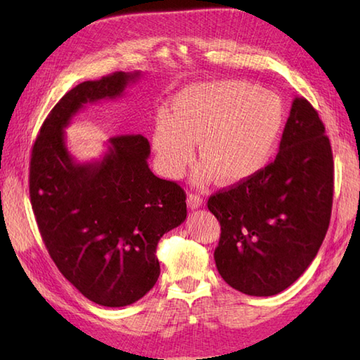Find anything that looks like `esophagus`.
Returning a JSON list of instances; mask_svg holds the SVG:
<instances>
[{
  "mask_svg": "<svg viewBox=\"0 0 360 360\" xmlns=\"http://www.w3.org/2000/svg\"><path fill=\"white\" fill-rule=\"evenodd\" d=\"M187 204H188V207L192 209V210L200 209L201 205H202V198H201V195H198V193H188V196H187Z\"/></svg>",
  "mask_w": 360,
  "mask_h": 360,
  "instance_id": "esophagus-1",
  "label": "esophagus"
}]
</instances>
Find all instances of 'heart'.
<instances>
[{"label":"heart","instance_id":"1","mask_svg":"<svg viewBox=\"0 0 360 360\" xmlns=\"http://www.w3.org/2000/svg\"><path fill=\"white\" fill-rule=\"evenodd\" d=\"M285 124L281 98L267 89L240 80L187 86L176 94L172 114L160 112L153 129V147L160 167L179 178L195 156L202 162L196 182L215 176L221 184H238L262 168Z\"/></svg>","mask_w":360,"mask_h":360}]
</instances>
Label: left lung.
Segmentation results:
<instances>
[{
	"label": "left lung",
	"mask_w": 360,
	"mask_h": 360,
	"mask_svg": "<svg viewBox=\"0 0 360 360\" xmlns=\"http://www.w3.org/2000/svg\"><path fill=\"white\" fill-rule=\"evenodd\" d=\"M333 192L325 125L307 98L295 97L272 162L209 198L221 224L215 263L227 285L255 297L292 285L325 240Z\"/></svg>",
	"instance_id": "8db88e82"
}]
</instances>
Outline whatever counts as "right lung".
Returning <instances> with one entry per match:
<instances>
[{"label":"right lung","instance_id":"right-lung-1","mask_svg":"<svg viewBox=\"0 0 360 360\" xmlns=\"http://www.w3.org/2000/svg\"><path fill=\"white\" fill-rule=\"evenodd\" d=\"M139 77L114 72L68 91L43 122L30 155V204L46 249L68 281L110 308L131 304L155 286L158 243L184 223L186 192L153 174L142 134L110 137L101 160L77 164L65 128L83 105L116 98Z\"/></svg>","mask_w":360,"mask_h":360}]
</instances>
